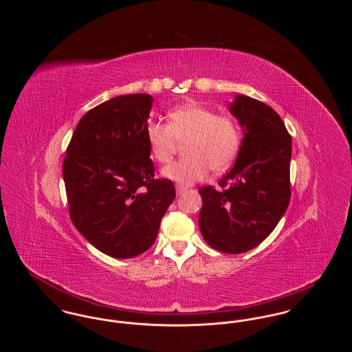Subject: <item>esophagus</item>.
Returning a JSON list of instances; mask_svg holds the SVG:
<instances>
[{"mask_svg":"<svg viewBox=\"0 0 352 352\" xmlns=\"http://www.w3.org/2000/svg\"><path fill=\"white\" fill-rule=\"evenodd\" d=\"M175 190H177V195H182L184 192L187 191V187H184L182 184H177V186H175Z\"/></svg>","mask_w":352,"mask_h":352,"instance_id":"obj_1","label":"esophagus"}]
</instances>
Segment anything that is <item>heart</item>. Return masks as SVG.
I'll use <instances>...</instances> for the list:
<instances>
[{
    "instance_id": "obj_1",
    "label": "heart",
    "mask_w": 352,
    "mask_h": 352,
    "mask_svg": "<svg viewBox=\"0 0 352 352\" xmlns=\"http://www.w3.org/2000/svg\"><path fill=\"white\" fill-rule=\"evenodd\" d=\"M145 138L151 157L160 164H168L178 142L186 141V157L164 168L162 174L178 184H191L203 179L210 168L223 171L234 162L241 131L234 118L217 115L198 102H186L168 112V125L149 121Z\"/></svg>"
}]
</instances>
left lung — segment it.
I'll use <instances>...</instances> for the list:
<instances>
[{
    "label": "left lung",
    "mask_w": 352,
    "mask_h": 352,
    "mask_svg": "<svg viewBox=\"0 0 352 352\" xmlns=\"http://www.w3.org/2000/svg\"><path fill=\"white\" fill-rule=\"evenodd\" d=\"M230 112L244 137L221 190L201 186L199 228L217 251L236 254L257 247L276 228L290 201L292 137L277 112L261 101L236 95Z\"/></svg>",
    "instance_id": "left-lung-1"
}]
</instances>
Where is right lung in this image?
I'll use <instances>...</instances> for the list:
<instances>
[{"label": "right lung", "instance_id": "right-lung-1", "mask_svg": "<svg viewBox=\"0 0 352 352\" xmlns=\"http://www.w3.org/2000/svg\"><path fill=\"white\" fill-rule=\"evenodd\" d=\"M153 98L116 96L80 118L63 161L69 218L99 251L131 258L155 241L175 198L170 179H155L145 126Z\"/></svg>", "mask_w": 352, "mask_h": 352}]
</instances>
